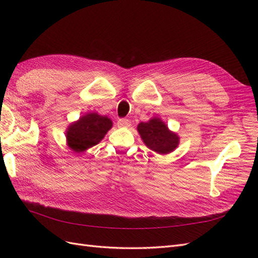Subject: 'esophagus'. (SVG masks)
Returning <instances> with one entry per match:
<instances>
[{
    "label": "esophagus",
    "mask_w": 258,
    "mask_h": 258,
    "mask_svg": "<svg viewBox=\"0 0 258 258\" xmlns=\"http://www.w3.org/2000/svg\"><path fill=\"white\" fill-rule=\"evenodd\" d=\"M117 126L118 127H129L130 120L128 118H119L117 120Z\"/></svg>",
    "instance_id": "34e87169"
}]
</instances>
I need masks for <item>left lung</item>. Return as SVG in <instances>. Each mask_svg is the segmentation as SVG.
Segmentation results:
<instances>
[{
  "instance_id": "8db88e82",
  "label": "left lung",
  "mask_w": 258,
  "mask_h": 258,
  "mask_svg": "<svg viewBox=\"0 0 258 258\" xmlns=\"http://www.w3.org/2000/svg\"><path fill=\"white\" fill-rule=\"evenodd\" d=\"M138 131L145 145L158 154H168L178 145V137L171 132L159 118L140 122Z\"/></svg>"
}]
</instances>
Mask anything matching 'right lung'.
I'll list each match as a JSON object with an SVG mask.
<instances>
[{
    "mask_svg": "<svg viewBox=\"0 0 258 258\" xmlns=\"http://www.w3.org/2000/svg\"><path fill=\"white\" fill-rule=\"evenodd\" d=\"M112 128V120L97 113L85 115L67 131V141L72 151L80 153L98 144Z\"/></svg>",
    "mask_w": 258,
    "mask_h": 258,
    "instance_id": "obj_1",
    "label": "right lung"
}]
</instances>
